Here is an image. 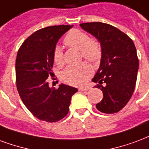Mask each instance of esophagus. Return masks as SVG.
<instances>
[{
    "mask_svg": "<svg viewBox=\"0 0 149 149\" xmlns=\"http://www.w3.org/2000/svg\"><path fill=\"white\" fill-rule=\"evenodd\" d=\"M80 91H88L89 90L88 87H84V88H80L78 89Z\"/></svg>",
    "mask_w": 149,
    "mask_h": 149,
    "instance_id": "obj_1",
    "label": "esophagus"
}]
</instances>
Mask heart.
I'll return each mask as SVG.
<instances>
[{
    "label": "heart",
    "instance_id": "1",
    "mask_svg": "<svg viewBox=\"0 0 149 149\" xmlns=\"http://www.w3.org/2000/svg\"><path fill=\"white\" fill-rule=\"evenodd\" d=\"M65 46L79 49L81 57L91 62H98L102 57V47L100 41L89 37L84 31L77 29L71 30L64 38ZM53 59L56 65H64L63 51L60 47H56L53 52ZM92 69L90 65L86 62L77 65H69L61 73L63 82L70 85H82L85 83L87 78L91 75Z\"/></svg>",
    "mask_w": 149,
    "mask_h": 149
}]
</instances>
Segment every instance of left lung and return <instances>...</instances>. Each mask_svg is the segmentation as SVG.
I'll return each instance as SVG.
<instances>
[{
  "label": "left lung",
  "mask_w": 149,
  "mask_h": 149,
  "mask_svg": "<svg viewBox=\"0 0 149 149\" xmlns=\"http://www.w3.org/2000/svg\"><path fill=\"white\" fill-rule=\"evenodd\" d=\"M80 26L102 47L100 66L92 79L103 94L96 108L105 114L117 113L127 104L135 88L139 67L136 47L127 35L110 24L91 22Z\"/></svg>",
  "instance_id": "1"
}]
</instances>
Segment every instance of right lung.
<instances>
[{
    "label": "right lung",
    "mask_w": 149,
    "mask_h": 149,
    "mask_svg": "<svg viewBox=\"0 0 149 149\" xmlns=\"http://www.w3.org/2000/svg\"><path fill=\"white\" fill-rule=\"evenodd\" d=\"M72 26L44 27L24 41L16 60V88L24 104L35 117L56 122L67 115L71 98L77 88L61 84L49 88L47 79L52 77L53 52L58 39Z\"/></svg>",
    "instance_id": "right-lung-1"
}]
</instances>
